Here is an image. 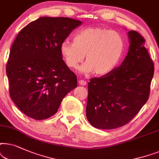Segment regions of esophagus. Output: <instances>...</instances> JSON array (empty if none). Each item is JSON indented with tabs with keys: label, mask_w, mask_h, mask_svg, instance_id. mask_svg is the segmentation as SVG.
I'll return each instance as SVG.
<instances>
[{
	"label": "esophagus",
	"mask_w": 159,
	"mask_h": 159,
	"mask_svg": "<svg viewBox=\"0 0 159 159\" xmlns=\"http://www.w3.org/2000/svg\"><path fill=\"white\" fill-rule=\"evenodd\" d=\"M78 84H79L81 86L86 85V81H84V80H79V81H78Z\"/></svg>",
	"instance_id": "1"
}]
</instances>
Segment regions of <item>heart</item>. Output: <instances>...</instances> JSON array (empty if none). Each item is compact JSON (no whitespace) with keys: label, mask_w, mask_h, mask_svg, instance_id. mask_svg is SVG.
<instances>
[{"label":"heart","mask_w":159,"mask_h":159,"mask_svg":"<svg viewBox=\"0 0 159 159\" xmlns=\"http://www.w3.org/2000/svg\"><path fill=\"white\" fill-rule=\"evenodd\" d=\"M125 52V41L117 32L101 27H89L78 31L73 42L63 41L60 52L71 69H77L85 56V73L105 76L117 68Z\"/></svg>","instance_id":"heart-1"}]
</instances>
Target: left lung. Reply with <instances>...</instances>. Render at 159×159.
Listing matches in <instances>:
<instances>
[{
  "label": "left lung",
  "mask_w": 159,
  "mask_h": 159,
  "mask_svg": "<svg viewBox=\"0 0 159 159\" xmlns=\"http://www.w3.org/2000/svg\"><path fill=\"white\" fill-rule=\"evenodd\" d=\"M129 49L122 64L109 75L88 83L86 118L93 126L113 129L126 125L149 98L154 64L145 40L137 31L128 33Z\"/></svg>",
  "instance_id": "left-lung-1"
}]
</instances>
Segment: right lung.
Masks as SVG:
<instances>
[{"mask_svg":"<svg viewBox=\"0 0 159 159\" xmlns=\"http://www.w3.org/2000/svg\"><path fill=\"white\" fill-rule=\"evenodd\" d=\"M81 21L43 16L21 30L6 64L11 98L30 118L43 120L57 111L77 86V76L62 60L60 45Z\"/></svg>","mask_w":159,"mask_h":159,"instance_id":"add662e5","label":"right lung"}]
</instances>
